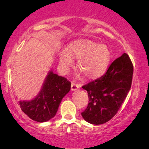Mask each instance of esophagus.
Returning <instances> with one entry per match:
<instances>
[{"label":"esophagus","mask_w":149,"mask_h":149,"mask_svg":"<svg viewBox=\"0 0 149 149\" xmlns=\"http://www.w3.org/2000/svg\"><path fill=\"white\" fill-rule=\"evenodd\" d=\"M79 89V85L76 84L74 82H72L71 83V90L72 91H77Z\"/></svg>","instance_id":"esophagus-1"}]
</instances>
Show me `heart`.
<instances>
[{
	"label": "heart",
	"instance_id": "heart-1",
	"mask_svg": "<svg viewBox=\"0 0 149 149\" xmlns=\"http://www.w3.org/2000/svg\"><path fill=\"white\" fill-rule=\"evenodd\" d=\"M78 59L77 68L85 78L94 79L104 74L111 59L107 46L89 39H79L68 45L67 50L59 52L60 64L63 71H67Z\"/></svg>",
	"mask_w": 149,
	"mask_h": 149
}]
</instances>
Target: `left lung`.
I'll return each instance as SVG.
<instances>
[{"mask_svg":"<svg viewBox=\"0 0 149 149\" xmlns=\"http://www.w3.org/2000/svg\"><path fill=\"white\" fill-rule=\"evenodd\" d=\"M133 64L125 53L110 65L107 72L82 87L87 91L89 103L81 115L94 125L107 123L119 111L131 88Z\"/></svg>","mask_w":149,"mask_h":149,"instance_id":"left-lung-1","label":"left lung"}]
</instances>
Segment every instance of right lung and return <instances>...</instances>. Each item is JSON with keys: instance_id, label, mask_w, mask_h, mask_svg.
Masks as SVG:
<instances>
[{"instance_id": "add662e5", "label": "right lung", "mask_w": 149, "mask_h": 149, "mask_svg": "<svg viewBox=\"0 0 149 149\" xmlns=\"http://www.w3.org/2000/svg\"><path fill=\"white\" fill-rule=\"evenodd\" d=\"M71 83L52 70L46 77L40 92L30 101H19L22 111L37 122L47 121L56 115L63 97L70 90Z\"/></svg>"}]
</instances>
